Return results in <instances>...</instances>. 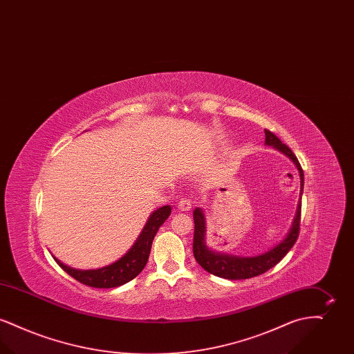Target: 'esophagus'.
Here are the masks:
<instances>
[{"instance_id":"esophagus-1","label":"esophagus","mask_w":354,"mask_h":354,"mask_svg":"<svg viewBox=\"0 0 354 354\" xmlns=\"http://www.w3.org/2000/svg\"><path fill=\"white\" fill-rule=\"evenodd\" d=\"M191 207H192V204H191V201L189 199H180L179 202H178V208L180 209V211H189L191 209Z\"/></svg>"}]
</instances>
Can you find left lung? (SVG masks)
I'll list each match as a JSON object with an SVG mask.
<instances>
[{
    "instance_id": "1",
    "label": "left lung",
    "mask_w": 354,
    "mask_h": 354,
    "mask_svg": "<svg viewBox=\"0 0 354 354\" xmlns=\"http://www.w3.org/2000/svg\"><path fill=\"white\" fill-rule=\"evenodd\" d=\"M266 143L268 146L277 149L279 151L286 153V156L296 165V167L300 172V179H301L300 195H303L304 171L296 155L276 135L270 133V130H266ZM300 221H301V199L297 205V212H296V216L293 220L292 228L286 239L279 245H276L268 252L254 256V257H237V256L212 252L207 248V245L204 243V236H205L204 214L201 208H196L194 211L195 231H194V244H192L195 260L208 273L215 274L218 277H223V279L243 280V279H251L254 276H259L270 268H273L286 256V253L290 251V248L295 245V243L297 241V237L300 235Z\"/></svg>"
}]
</instances>
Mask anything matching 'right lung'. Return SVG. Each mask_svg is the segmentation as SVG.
I'll return each instance as SVG.
<instances>
[{"mask_svg": "<svg viewBox=\"0 0 354 354\" xmlns=\"http://www.w3.org/2000/svg\"><path fill=\"white\" fill-rule=\"evenodd\" d=\"M171 214V207L165 205L152 212L147 220L142 234L135 241L133 248L126 253L117 263L104 268L95 270H77L64 266L54 257L57 264L77 281L93 288H115L123 286L135 279L147 264L152 240L156 235L159 227L166 221Z\"/></svg>", "mask_w": 354, "mask_h": 354, "instance_id": "right-lung-1", "label": "right lung"}]
</instances>
